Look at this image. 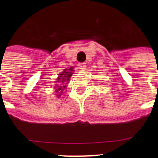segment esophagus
<instances>
[{
	"label": "esophagus",
	"instance_id": "esophagus-1",
	"mask_svg": "<svg viewBox=\"0 0 158 158\" xmlns=\"http://www.w3.org/2000/svg\"><path fill=\"white\" fill-rule=\"evenodd\" d=\"M86 63H85V62H82V63H79V65H78V66H79V69H81V70H84V69H86Z\"/></svg>",
	"mask_w": 158,
	"mask_h": 158
}]
</instances>
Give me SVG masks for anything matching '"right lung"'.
Segmentation results:
<instances>
[{
    "mask_svg": "<svg viewBox=\"0 0 158 158\" xmlns=\"http://www.w3.org/2000/svg\"><path fill=\"white\" fill-rule=\"evenodd\" d=\"M73 67H70L69 69H65L62 71L61 73L58 74L57 81H55V93H57L56 96L58 98L61 97L63 93L64 89H66L67 84L69 83V81L70 79L71 76L73 73Z\"/></svg>",
    "mask_w": 158,
    "mask_h": 158,
    "instance_id": "1",
    "label": "right lung"
}]
</instances>
